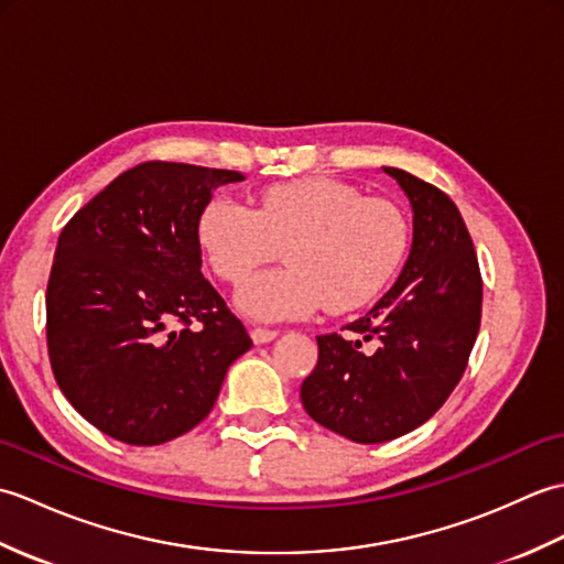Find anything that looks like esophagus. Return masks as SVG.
<instances>
[{
  "mask_svg": "<svg viewBox=\"0 0 564 564\" xmlns=\"http://www.w3.org/2000/svg\"><path fill=\"white\" fill-rule=\"evenodd\" d=\"M249 334H251V341H254V344H269V341L279 337V332H275V329H263V327H254Z\"/></svg>",
  "mask_w": 564,
  "mask_h": 564,
  "instance_id": "1",
  "label": "esophagus"
}]
</instances>
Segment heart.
<instances>
[{
  "label": "heart",
  "mask_w": 564,
  "mask_h": 564,
  "mask_svg": "<svg viewBox=\"0 0 564 564\" xmlns=\"http://www.w3.org/2000/svg\"><path fill=\"white\" fill-rule=\"evenodd\" d=\"M198 242L220 279L239 283L279 257L291 267L263 271L237 291L251 319H303L327 305L351 313L386 289L406 247V225L386 200L361 198L332 178H297L261 191L257 208L213 198L198 218Z\"/></svg>",
  "instance_id": "heart-1"
}]
</instances>
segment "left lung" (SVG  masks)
Returning a JSON list of instances; mask_svg holds the SVG:
<instances>
[{"instance_id": "8db88e82", "label": "left lung", "mask_w": 564, "mask_h": 564, "mask_svg": "<svg viewBox=\"0 0 564 564\" xmlns=\"http://www.w3.org/2000/svg\"><path fill=\"white\" fill-rule=\"evenodd\" d=\"M412 206L400 279L349 332L317 337L301 386L305 412L356 443H386L434 416L463 378L480 332L482 279L470 232L441 188L382 166ZM376 340L375 351L365 349Z\"/></svg>"}]
</instances>
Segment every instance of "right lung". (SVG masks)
I'll return each mask as SVG.
<instances>
[{"label":"right lung","mask_w":564,"mask_h":564,"mask_svg":"<svg viewBox=\"0 0 564 564\" xmlns=\"http://www.w3.org/2000/svg\"><path fill=\"white\" fill-rule=\"evenodd\" d=\"M230 170L145 162L59 232L47 354L69 404L104 434L160 446L200 424L251 339L200 273L198 218ZM174 321L184 330H172ZM200 321L198 328H191Z\"/></svg>","instance_id":"obj_1"}]
</instances>
